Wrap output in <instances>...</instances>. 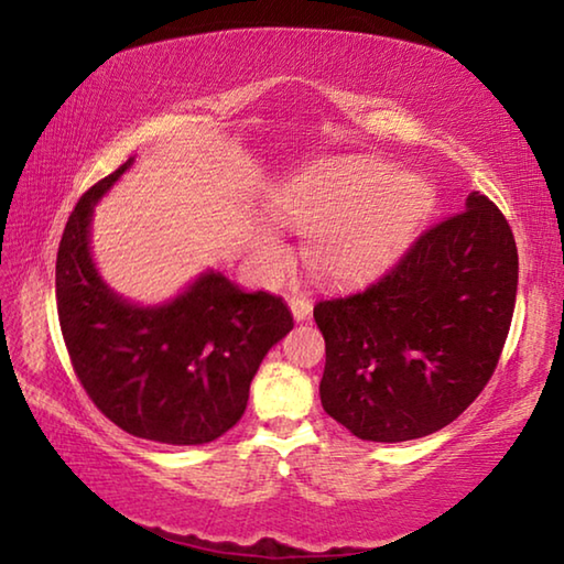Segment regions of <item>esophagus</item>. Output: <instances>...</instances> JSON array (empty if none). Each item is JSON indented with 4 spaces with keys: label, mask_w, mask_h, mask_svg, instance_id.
Listing matches in <instances>:
<instances>
[{
    "label": "esophagus",
    "mask_w": 564,
    "mask_h": 564,
    "mask_svg": "<svg viewBox=\"0 0 564 564\" xmlns=\"http://www.w3.org/2000/svg\"><path fill=\"white\" fill-rule=\"evenodd\" d=\"M289 308H291L295 321H305V318L311 316L313 303H311L308 299H303V295H291V299H289Z\"/></svg>",
    "instance_id": "esophagus-1"
}]
</instances>
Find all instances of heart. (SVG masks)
I'll return each mask as SVG.
<instances>
[{
  "label": "heart",
  "instance_id": "heart-1",
  "mask_svg": "<svg viewBox=\"0 0 564 564\" xmlns=\"http://www.w3.org/2000/svg\"><path fill=\"white\" fill-rule=\"evenodd\" d=\"M431 188L413 174L390 176L376 159H340L303 174L275 198V212L305 234L308 269L328 281H358L393 259L423 221ZM261 251L283 259V243L265 234Z\"/></svg>",
  "mask_w": 564,
  "mask_h": 564
}]
</instances>
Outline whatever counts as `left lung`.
<instances>
[{"instance_id": "1", "label": "left lung", "mask_w": 564, "mask_h": 564, "mask_svg": "<svg viewBox=\"0 0 564 564\" xmlns=\"http://www.w3.org/2000/svg\"><path fill=\"white\" fill-rule=\"evenodd\" d=\"M518 295V246L480 191L368 289L318 301L323 410L360 441L441 431L488 386Z\"/></svg>"}]
</instances>
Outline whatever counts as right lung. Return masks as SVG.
I'll return each instance as SVG.
<instances>
[{
    "label": "right lung",
    "mask_w": 564,
    "mask_h": 564,
    "mask_svg": "<svg viewBox=\"0 0 564 564\" xmlns=\"http://www.w3.org/2000/svg\"><path fill=\"white\" fill-rule=\"evenodd\" d=\"M131 159L74 206L56 253V311L79 383L129 435L202 445L241 420L265 352L293 328L289 305L265 291L243 293L204 273L166 305L139 308L107 289L91 263L94 204Z\"/></svg>",
    "instance_id": "1"
}]
</instances>
